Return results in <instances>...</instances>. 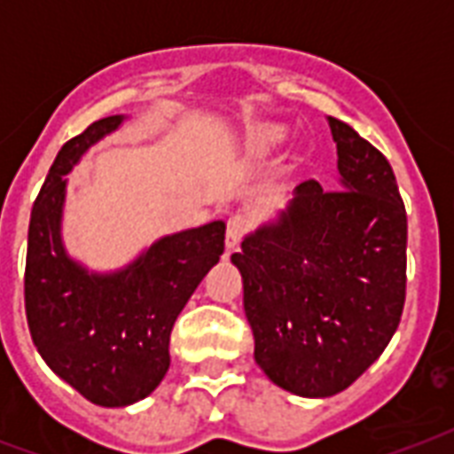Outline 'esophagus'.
Returning a JSON list of instances; mask_svg holds the SVG:
<instances>
[{
    "instance_id": "obj_1",
    "label": "esophagus",
    "mask_w": 454,
    "mask_h": 454,
    "mask_svg": "<svg viewBox=\"0 0 454 454\" xmlns=\"http://www.w3.org/2000/svg\"><path fill=\"white\" fill-rule=\"evenodd\" d=\"M249 228H252V216L245 212L233 214L226 223V247L235 249L238 247V242L242 240V235L247 233Z\"/></svg>"
}]
</instances>
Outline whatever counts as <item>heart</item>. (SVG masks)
<instances>
[{
    "mask_svg": "<svg viewBox=\"0 0 454 454\" xmlns=\"http://www.w3.org/2000/svg\"><path fill=\"white\" fill-rule=\"evenodd\" d=\"M280 137H283V131L278 129V127H273V124H259V127H254V129L249 131L247 141L252 148L263 151V148H269V145H273L276 141H280Z\"/></svg>",
    "mask_w": 454,
    "mask_h": 454,
    "instance_id": "1",
    "label": "heart"
}]
</instances>
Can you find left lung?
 I'll list each match as a JSON object with an SVG mask.
<instances>
[{
  "label": "left lung",
  "mask_w": 454,
  "mask_h": 454,
  "mask_svg": "<svg viewBox=\"0 0 454 454\" xmlns=\"http://www.w3.org/2000/svg\"><path fill=\"white\" fill-rule=\"evenodd\" d=\"M327 122L341 185L299 184L278 221L231 256L254 360L303 398L344 391L380 358L401 323L408 280V216L391 164L346 122Z\"/></svg>",
  "instance_id": "8db88e82"
}]
</instances>
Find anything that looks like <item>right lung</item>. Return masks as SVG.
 I'll use <instances>...</instances> for the list:
<instances>
[{"mask_svg": "<svg viewBox=\"0 0 454 454\" xmlns=\"http://www.w3.org/2000/svg\"><path fill=\"white\" fill-rule=\"evenodd\" d=\"M122 120L103 117L60 148L32 205L25 262V316L39 356L103 408L131 405L162 381L171 327L226 238L223 221L167 235L117 273H89L66 254V174Z\"/></svg>", "mask_w": 454, "mask_h": 454, "instance_id": "right-lung-1", "label": "right lung"}]
</instances>
